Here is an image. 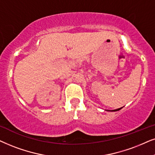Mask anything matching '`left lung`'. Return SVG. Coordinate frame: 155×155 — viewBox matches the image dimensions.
Returning a JSON list of instances; mask_svg holds the SVG:
<instances>
[{
  "instance_id": "obj_1",
  "label": "left lung",
  "mask_w": 155,
  "mask_h": 155,
  "mask_svg": "<svg viewBox=\"0 0 155 155\" xmlns=\"http://www.w3.org/2000/svg\"><path fill=\"white\" fill-rule=\"evenodd\" d=\"M120 108H117V109H115V110H108V111H117V110H119L120 109Z\"/></svg>"
}]
</instances>
